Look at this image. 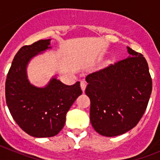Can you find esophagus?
Masks as SVG:
<instances>
[{"label":"esophagus","instance_id":"34e87169","mask_svg":"<svg viewBox=\"0 0 160 160\" xmlns=\"http://www.w3.org/2000/svg\"><path fill=\"white\" fill-rule=\"evenodd\" d=\"M80 85H81L82 90L83 92H84L85 90H86V87H87V83L86 82H85V81H82V82H81V83H80Z\"/></svg>","mask_w":160,"mask_h":160}]
</instances>
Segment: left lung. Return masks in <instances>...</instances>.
I'll return each instance as SVG.
<instances>
[{
	"mask_svg": "<svg viewBox=\"0 0 160 160\" xmlns=\"http://www.w3.org/2000/svg\"><path fill=\"white\" fill-rule=\"evenodd\" d=\"M128 58L87 76L90 118L101 135L118 136L135 128L143 115L152 90L148 62L128 47Z\"/></svg>",
	"mask_w": 160,
	"mask_h": 160,
	"instance_id": "obj_1",
	"label": "left lung"
}]
</instances>
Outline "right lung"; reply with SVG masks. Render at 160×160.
<instances>
[{"mask_svg":"<svg viewBox=\"0 0 160 160\" xmlns=\"http://www.w3.org/2000/svg\"><path fill=\"white\" fill-rule=\"evenodd\" d=\"M48 49H51L50 39L21 48L5 82V98L11 115L25 132L36 138L58 135L64 127L66 113L82 94L79 82L68 86L56 76L44 87L31 84L27 76L29 61Z\"/></svg>","mask_w":160,"mask_h":160,"instance_id":"add662e5","label":"right lung"}]
</instances>
